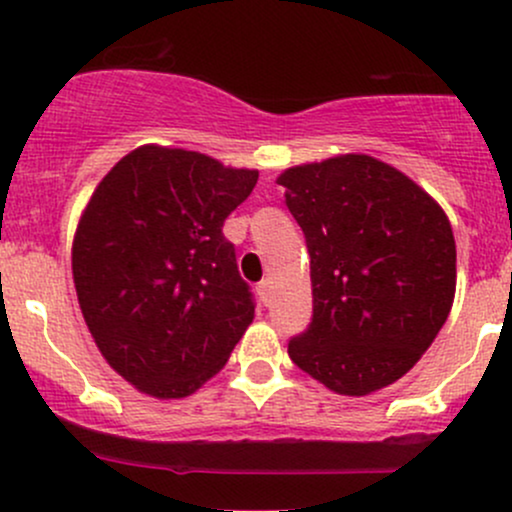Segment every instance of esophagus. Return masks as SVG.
Here are the masks:
<instances>
[{
    "label": "esophagus",
    "instance_id": "34e87169",
    "mask_svg": "<svg viewBox=\"0 0 512 512\" xmlns=\"http://www.w3.org/2000/svg\"><path fill=\"white\" fill-rule=\"evenodd\" d=\"M269 293H272V281L262 279L260 284H257V296H260L262 303H269Z\"/></svg>",
    "mask_w": 512,
    "mask_h": 512
}]
</instances>
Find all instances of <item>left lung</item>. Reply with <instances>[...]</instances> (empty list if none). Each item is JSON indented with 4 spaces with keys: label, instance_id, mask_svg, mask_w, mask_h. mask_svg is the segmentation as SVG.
I'll return each mask as SVG.
<instances>
[{
    "label": "left lung",
    "instance_id": "8db88e82",
    "mask_svg": "<svg viewBox=\"0 0 512 512\" xmlns=\"http://www.w3.org/2000/svg\"><path fill=\"white\" fill-rule=\"evenodd\" d=\"M279 185L313 281V320L291 337V361L339 395L392 385L450 315L457 255L448 216L370 156L289 168Z\"/></svg>",
    "mask_w": 512,
    "mask_h": 512
}]
</instances>
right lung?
<instances>
[{
    "mask_svg": "<svg viewBox=\"0 0 512 512\" xmlns=\"http://www.w3.org/2000/svg\"><path fill=\"white\" fill-rule=\"evenodd\" d=\"M257 170L142 146L101 180L76 228L72 272L105 361L161 399L187 397L226 366L255 315L223 221Z\"/></svg>",
    "mask_w": 512,
    "mask_h": 512,
    "instance_id": "1",
    "label": "right lung"
}]
</instances>
